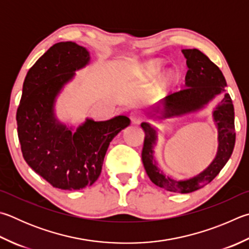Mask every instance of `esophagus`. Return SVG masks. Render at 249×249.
Returning a JSON list of instances; mask_svg holds the SVG:
<instances>
[{
  "mask_svg": "<svg viewBox=\"0 0 249 249\" xmlns=\"http://www.w3.org/2000/svg\"><path fill=\"white\" fill-rule=\"evenodd\" d=\"M129 119L134 124H139L142 120V113L138 111H133L129 113Z\"/></svg>",
  "mask_w": 249,
  "mask_h": 249,
  "instance_id": "obj_1",
  "label": "esophagus"
}]
</instances>
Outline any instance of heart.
Wrapping results in <instances>:
<instances>
[{
	"instance_id": "1",
	"label": "heart",
	"mask_w": 249,
	"mask_h": 249,
	"mask_svg": "<svg viewBox=\"0 0 249 249\" xmlns=\"http://www.w3.org/2000/svg\"><path fill=\"white\" fill-rule=\"evenodd\" d=\"M161 69H162V63L158 60H152V61H149L147 64L143 66V73L144 75L148 76V77H152V76L159 74ZM173 80H174L173 74L166 73L163 75L161 85L162 86L170 85L171 83H173Z\"/></svg>"
}]
</instances>
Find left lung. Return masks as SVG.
I'll list each match as a JSON object with an SVG mask.
<instances>
[{"label": "left lung", "mask_w": 249, "mask_h": 249, "mask_svg": "<svg viewBox=\"0 0 249 249\" xmlns=\"http://www.w3.org/2000/svg\"><path fill=\"white\" fill-rule=\"evenodd\" d=\"M182 52L186 57L188 67L185 77L186 87L165 97L159 105L153 107L150 116H156L158 120H164L197 112L203 109L218 94L224 92L222 100L212 112L218 129L219 144L216 156L206 170L194 178L178 180L166 176L157 166L153 156V148L158 139L157 129L143 122L142 127L144 132V142L142 159L144 170L153 184L165 191L187 194L209 184L227 164L235 146V125L233 102L230 94L225 92L227 81L222 71L199 50L185 49L182 50ZM156 112L158 116L155 115Z\"/></svg>", "instance_id": "obj_1"}]
</instances>
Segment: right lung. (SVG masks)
I'll use <instances>...</instances> for the list:
<instances>
[{
    "label": "right lung",
    "mask_w": 249,
    "mask_h": 249,
    "mask_svg": "<svg viewBox=\"0 0 249 249\" xmlns=\"http://www.w3.org/2000/svg\"><path fill=\"white\" fill-rule=\"evenodd\" d=\"M89 61L87 49L77 43L54 44L27 73L17 109L18 139L27 164L65 191L96 182L112 139L130 123L125 115L101 122L87 119L75 130L55 117L57 94Z\"/></svg>",
    "instance_id": "1"
}]
</instances>
